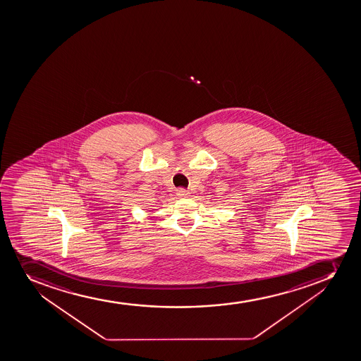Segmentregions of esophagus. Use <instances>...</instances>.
<instances>
[{
    "mask_svg": "<svg viewBox=\"0 0 361 361\" xmlns=\"http://www.w3.org/2000/svg\"><path fill=\"white\" fill-rule=\"evenodd\" d=\"M178 195L180 197H190V192H188V190H178Z\"/></svg>",
    "mask_w": 361,
    "mask_h": 361,
    "instance_id": "obj_1",
    "label": "esophagus"
}]
</instances>
